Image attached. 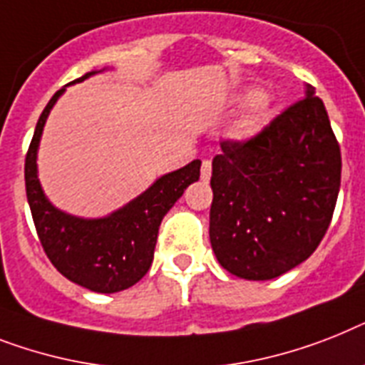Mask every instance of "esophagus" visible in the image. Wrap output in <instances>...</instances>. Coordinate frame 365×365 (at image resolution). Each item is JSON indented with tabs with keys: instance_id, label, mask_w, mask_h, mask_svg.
<instances>
[{
	"instance_id": "obj_1",
	"label": "esophagus",
	"mask_w": 365,
	"mask_h": 365,
	"mask_svg": "<svg viewBox=\"0 0 365 365\" xmlns=\"http://www.w3.org/2000/svg\"><path fill=\"white\" fill-rule=\"evenodd\" d=\"M200 178H202L204 182H208L210 178H212V161L210 159H204L202 167H200Z\"/></svg>"
}]
</instances>
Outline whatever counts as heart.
Wrapping results in <instances>:
<instances>
[{"instance_id":"obj_1","label":"heart","mask_w":365,"mask_h":365,"mask_svg":"<svg viewBox=\"0 0 365 365\" xmlns=\"http://www.w3.org/2000/svg\"><path fill=\"white\" fill-rule=\"evenodd\" d=\"M242 103H250L247 105V112L244 115L240 133L244 136H251L255 133H259L262 127L266 125V121L269 118V108H272V101L266 96L264 91L247 90L240 96Z\"/></svg>"}]
</instances>
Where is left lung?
<instances>
[{"label": "left lung", "mask_w": 365, "mask_h": 365, "mask_svg": "<svg viewBox=\"0 0 365 365\" xmlns=\"http://www.w3.org/2000/svg\"><path fill=\"white\" fill-rule=\"evenodd\" d=\"M210 242L236 277L266 281L307 260L330 227L341 152L315 88L212 163Z\"/></svg>", "instance_id": "left-lung-1"}]
</instances>
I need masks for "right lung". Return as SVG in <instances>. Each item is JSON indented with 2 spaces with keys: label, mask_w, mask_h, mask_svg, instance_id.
<instances>
[{
  "label": "right lung",
  "mask_w": 365,
  "mask_h": 365,
  "mask_svg": "<svg viewBox=\"0 0 365 365\" xmlns=\"http://www.w3.org/2000/svg\"><path fill=\"white\" fill-rule=\"evenodd\" d=\"M91 71L75 82L90 78ZM73 82V84H75ZM58 90L44 106L26 155V195L35 229L50 262L59 274L93 292H120L146 275L152 266L159 225L183 191L200 176V161L168 173L133 198L123 208L99 219H84L58 210L44 195L37 176V150L52 106L63 93Z\"/></svg>",
  "instance_id": "add662e5"
}]
</instances>
